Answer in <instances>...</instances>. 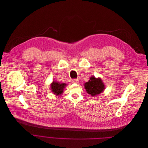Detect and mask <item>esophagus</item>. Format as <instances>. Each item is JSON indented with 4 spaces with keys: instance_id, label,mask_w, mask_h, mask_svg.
Wrapping results in <instances>:
<instances>
[{
    "instance_id": "1",
    "label": "esophagus",
    "mask_w": 148,
    "mask_h": 148,
    "mask_svg": "<svg viewBox=\"0 0 148 148\" xmlns=\"http://www.w3.org/2000/svg\"><path fill=\"white\" fill-rule=\"evenodd\" d=\"M72 82L73 83H77L78 82H79V80H78V79H73L72 80Z\"/></svg>"
}]
</instances>
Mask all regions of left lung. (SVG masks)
<instances>
[{
	"label": "left lung",
	"instance_id": "8db88e82",
	"mask_svg": "<svg viewBox=\"0 0 148 148\" xmlns=\"http://www.w3.org/2000/svg\"><path fill=\"white\" fill-rule=\"evenodd\" d=\"M84 88L88 95L91 96H95L103 92L105 86L101 78H96L95 76H92L89 80L85 83Z\"/></svg>",
	"mask_w": 148,
	"mask_h": 148
}]
</instances>
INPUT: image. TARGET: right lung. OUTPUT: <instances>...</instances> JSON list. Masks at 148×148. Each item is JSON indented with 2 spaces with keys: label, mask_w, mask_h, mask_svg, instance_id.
<instances>
[{
  "label": "right lung",
  "mask_w": 148,
  "mask_h": 148,
  "mask_svg": "<svg viewBox=\"0 0 148 148\" xmlns=\"http://www.w3.org/2000/svg\"><path fill=\"white\" fill-rule=\"evenodd\" d=\"M66 86V84L65 83H60L59 82L53 81L51 85V89L54 94L57 96H60L63 93L64 89Z\"/></svg>",
  "instance_id": "1"
}]
</instances>
